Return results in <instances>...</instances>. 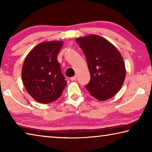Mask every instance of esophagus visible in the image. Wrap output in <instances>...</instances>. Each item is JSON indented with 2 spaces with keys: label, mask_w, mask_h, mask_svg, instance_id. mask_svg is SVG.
Masks as SVG:
<instances>
[{
  "label": "esophagus",
  "mask_w": 152,
  "mask_h": 152,
  "mask_svg": "<svg viewBox=\"0 0 152 152\" xmlns=\"http://www.w3.org/2000/svg\"><path fill=\"white\" fill-rule=\"evenodd\" d=\"M76 78H77V76H74L73 77H72V78H70V80L72 81H75L76 80Z\"/></svg>",
  "instance_id": "1"
}]
</instances>
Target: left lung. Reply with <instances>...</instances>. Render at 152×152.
Masks as SVG:
<instances>
[{
	"mask_svg": "<svg viewBox=\"0 0 152 152\" xmlns=\"http://www.w3.org/2000/svg\"><path fill=\"white\" fill-rule=\"evenodd\" d=\"M76 41L85 55L91 74L86 89L101 101L114 96L122 87L126 74L119 51L109 41L97 35L78 37Z\"/></svg>",
	"mask_w": 152,
	"mask_h": 152,
	"instance_id": "obj_1",
	"label": "left lung"
}]
</instances>
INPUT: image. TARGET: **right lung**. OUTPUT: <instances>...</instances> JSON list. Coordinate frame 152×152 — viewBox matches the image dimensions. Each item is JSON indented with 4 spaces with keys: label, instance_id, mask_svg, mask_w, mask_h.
Wrapping results in <instances>:
<instances>
[{
    "label": "right lung",
    "instance_id": "add662e5",
    "mask_svg": "<svg viewBox=\"0 0 152 152\" xmlns=\"http://www.w3.org/2000/svg\"><path fill=\"white\" fill-rule=\"evenodd\" d=\"M62 45L60 41L41 43L28 53L23 65L21 76L25 88L40 103L58 99L66 86L57 58Z\"/></svg>",
    "mask_w": 152,
    "mask_h": 152
}]
</instances>
